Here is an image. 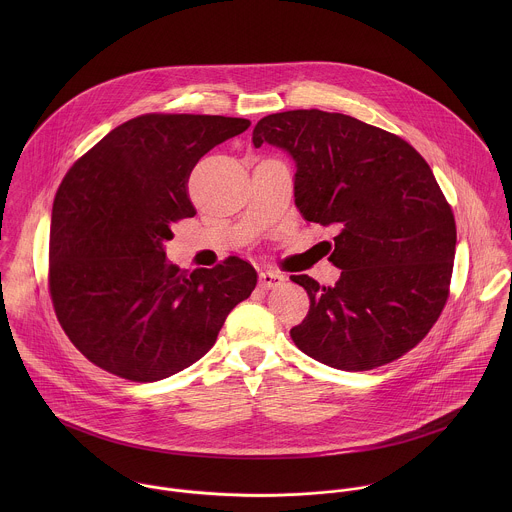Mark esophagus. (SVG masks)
Wrapping results in <instances>:
<instances>
[{
  "instance_id": "obj_1",
  "label": "esophagus",
  "mask_w": 512,
  "mask_h": 512,
  "mask_svg": "<svg viewBox=\"0 0 512 512\" xmlns=\"http://www.w3.org/2000/svg\"><path fill=\"white\" fill-rule=\"evenodd\" d=\"M284 282H286V276L280 272H272V270L260 272V288H264V290L280 288Z\"/></svg>"
}]
</instances>
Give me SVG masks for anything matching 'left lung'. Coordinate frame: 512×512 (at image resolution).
Segmentation results:
<instances>
[{"label": "left lung", "instance_id": "1", "mask_svg": "<svg viewBox=\"0 0 512 512\" xmlns=\"http://www.w3.org/2000/svg\"><path fill=\"white\" fill-rule=\"evenodd\" d=\"M254 146L288 151L301 217L335 226L331 288L292 276L309 311L290 335L299 351L339 370H370L414 349L449 295L455 219L426 159L357 118L290 110L262 118Z\"/></svg>", "mask_w": 512, "mask_h": 512}]
</instances>
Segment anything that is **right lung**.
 I'll list each match as a JSON object with an SVG mask.
<instances>
[{
	"label": "right lung",
	"mask_w": 512,
	"mask_h": 512,
	"mask_svg": "<svg viewBox=\"0 0 512 512\" xmlns=\"http://www.w3.org/2000/svg\"><path fill=\"white\" fill-rule=\"evenodd\" d=\"M244 118L144 114L86 151L51 217L49 290L74 347L96 366L155 382L197 363L228 313L256 288L238 256L187 274L167 262L171 224L195 217L187 181Z\"/></svg>",
	"instance_id": "right-lung-1"
}]
</instances>
